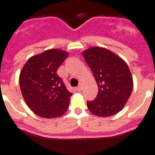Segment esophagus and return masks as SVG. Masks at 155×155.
<instances>
[{"mask_svg":"<svg viewBox=\"0 0 155 155\" xmlns=\"http://www.w3.org/2000/svg\"><path fill=\"white\" fill-rule=\"evenodd\" d=\"M75 90L77 91V92H80V91L82 90V85H81V84H80L79 86H77V87L75 88Z\"/></svg>","mask_w":155,"mask_h":155,"instance_id":"esophagus-1","label":"esophagus"}]
</instances>
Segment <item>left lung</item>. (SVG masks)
I'll list each match as a JSON object with an SVG mask.
<instances>
[{
    "instance_id": "obj_1",
    "label": "left lung",
    "mask_w": 155,
    "mask_h": 155,
    "mask_svg": "<svg viewBox=\"0 0 155 155\" xmlns=\"http://www.w3.org/2000/svg\"><path fill=\"white\" fill-rule=\"evenodd\" d=\"M98 87L96 98L87 102L92 114L109 117L124 108L133 88L132 74L121 58L101 47H91L82 53Z\"/></svg>"
}]
</instances>
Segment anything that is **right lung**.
Returning a JSON list of instances; mask_svg holds the SVG:
<instances>
[{"label":"right lung","instance_id":"1","mask_svg":"<svg viewBox=\"0 0 155 155\" xmlns=\"http://www.w3.org/2000/svg\"><path fill=\"white\" fill-rule=\"evenodd\" d=\"M69 55L52 49L31 57L22 67L19 85L28 107L42 118L53 119L64 114L72 93L67 89L57 71Z\"/></svg>","mask_w":155,"mask_h":155}]
</instances>
